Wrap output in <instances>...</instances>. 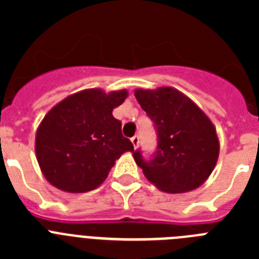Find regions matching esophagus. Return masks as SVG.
<instances>
[{
  "label": "esophagus",
  "instance_id": "esophagus-1",
  "mask_svg": "<svg viewBox=\"0 0 259 259\" xmlns=\"http://www.w3.org/2000/svg\"><path fill=\"white\" fill-rule=\"evenodd\" d=\"M139 141H140V140H139V136H134V137H132V139H131V143L134 144L135 149H136L137 145H139Z\"/></svg>",
  "mask_w": 259,
  "mask_h": 259
}]
</instances>
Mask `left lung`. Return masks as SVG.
Here are the masks:
<instances>
[{"label":"left lung","mask_w":259,"mask_h":259,"mask_svg":"<svg viewBox=\"0 0 259 259\" xmlns=\"http://www.w3.org/2000/svg\"><path fill=\"white\" fill-rule=\"evenodd\" d=\"M135 97L157 130L153 159L134 152L135 162L159 191L185 193L206 182L219 157V139L209 116L172 87L139 88Z\"/></svg>","instance_id":"8db88e82"}]
</instances>
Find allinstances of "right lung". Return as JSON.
I'll return each mask as SVG.
<instances>
[{
	"label": "right lung",
	"instance_id": "add662e5",
	"mask_svg": "<svg viewBox=\"0 0 259 259\" xmlns=\"http://www.w3.org/2000/svg\"><path fill=\"white\" fill-rule=\"evenodd\" d=\"M127 97V89H84L48 111L36 131L35 152L50 184L68 193L93 191L123 153L134 152L113 116Z\"/></svg>",
	"mask_w": 259,
	"mask_h": 259
}]
</instances>
